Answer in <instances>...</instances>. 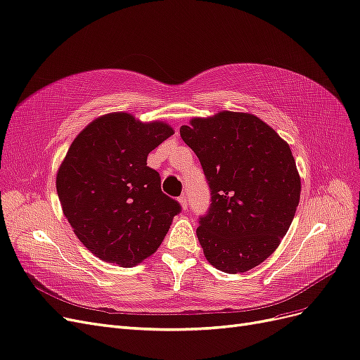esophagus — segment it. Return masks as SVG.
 Here are the masks:
<instances>
[{"label": "esophagus", "instance_id": "34e87169", "mask_svg": "<svg viewBox=\"0 0 360 360\" xmlns=\"http://www.w3.org/2000/svg\"><path fill=\"white\" fill-rule=\"evenodd\" d=\"M179 203H181V206H182V210H187V206H188L187 197H185V195H181V197H179Z\"/></svg>", "mask_w": 360, "mask_h": 360}]
</instances>
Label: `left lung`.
I'll use <instances>...</instances> for the list:
<instances>
[{"mask_svg":"<svg viewBox=\"0 0 360 360\" xmlns=\"http://www.w3.org/2000/svg\"><path fill=\"white\" fill-rule=\"evenodd\" d=\"M211 191L195 233L205 257L227 274L247 272L280 245L300 197L290 146L250 113L219 112L181 127Z\"/></svg>","mask_w":360,"mask_h":360,"instance_id":"1","label":"left lung"}]
</instances>
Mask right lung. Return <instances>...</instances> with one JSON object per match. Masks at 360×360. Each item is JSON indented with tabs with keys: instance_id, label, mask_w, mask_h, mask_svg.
Wrapping results in <instances>:
<instances>
[{
	"instance_id": "obj_1",
	"label": "right lung",
	"mask_w": 360,
	"mask_h": 360,
	"mask_svg": "<svg viewBox=\"0 0 360 360\" xmlns=\"http://www.w3.org/2000/svg\"><path fill=\"white\" fill-rule=\"evenodd\" d=\"M172 134L167 124L109 113L73 141L56 193L76 236L98 259L136 266L157 251L182 211L161 191L158 172L146 166L148 154Z\"/></svg>"
}]
</instances>
